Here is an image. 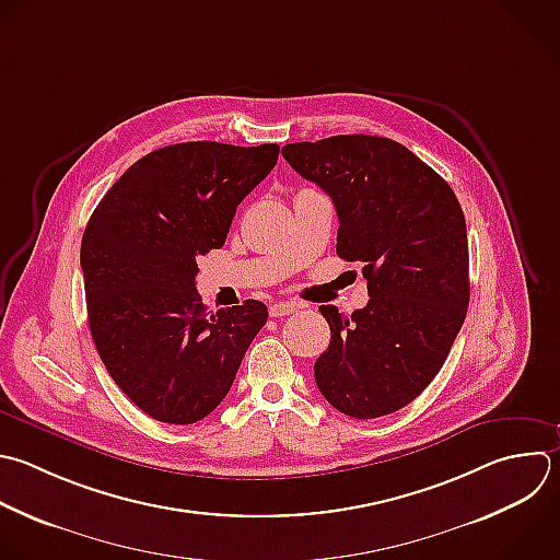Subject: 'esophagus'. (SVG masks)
I'll list each match as a JSON object with an SVG mask.
<instances>
[{"mask_svg":"<svg viewBox=\"0 0 560 560\" xmlns=\"http://www.w3.org/2000/svg\"><path fill=\"white\" fill-rule=\"evenodd\" d=\"M298 308H300V306L293 304V302H276V304L269 306V315H271V317H284V315L295 313Z\"/></svg>","mask_w":560,"mask_h":560,"instance_id":"obj_1","label":"esophagus"}]
</instances>
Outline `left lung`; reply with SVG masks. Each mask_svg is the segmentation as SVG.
Returning <instances> with one entry per match:
<instances>
[{
    "instance_id": "1",
    "label": "left lung",
    "mask_w": 560,
    "mask_h": 560,
    "mask_svg": "<svg viewBox=\"0 0 560 560\" xmlns=\"http://www.w3.org/2000/svg\"><path fill=\"white\" fill-rule=\"evenodd\" d=\"M339 217L337 256L365 262L370 302L343 317L319 306L330 343L315 361L322 396L365 420L409 405L440 372L466 317V221L448 184L402 144L332 136L282 147Z\"/></svg>"
}]
</instances>
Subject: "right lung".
Returning a JSON list of instances; mask_svg holds the SVG:
<instances>
[{
    "label": "right lung",
    "instance_id": "right-lung-1",
    "mask_svg": "<svg viewBox=\"0 0 560 560\" xmlns=\"http://www.w3.org/2000/svg\"><path fill=\"white\" fill-rule=\"evenodd\" d=\"M278 144L184 142L138 160L96 206L81 243L88 319L116 385L151 418L192 424L230 392L267 324L258 300L208 311L197 258L223 247Z\"/></svg>",
    "mask_w": 560,
    "mask_h": 560
}]
</instances>
